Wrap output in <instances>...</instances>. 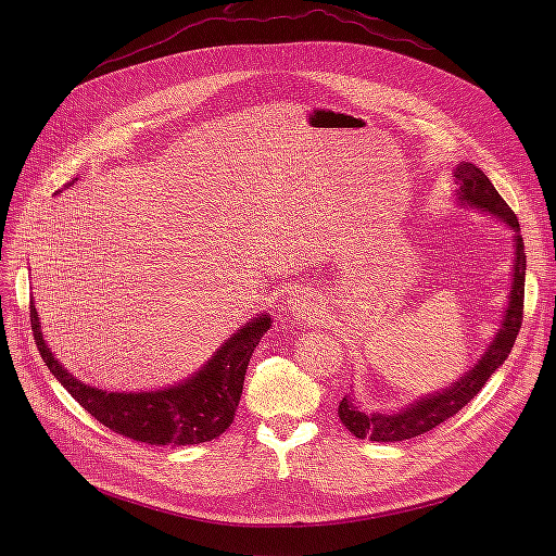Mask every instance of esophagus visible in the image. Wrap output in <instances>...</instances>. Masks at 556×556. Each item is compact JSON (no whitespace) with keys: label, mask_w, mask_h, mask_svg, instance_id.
<instances>
[{"label":"esophagus","mask_w":556,"mask_h":556,"mask_svg":"<svg viewBox=\"0 0 556 556\" xmlns=\"http://www.w3.org/2000/svg\"><path fill=\"white\" fill-rule=\"evenodd\" d=\"M288 308L293 311V315H295L298 319H306V317L311 315V311H313V304H311L308 295H304V290H300V293L290 295V300H288Z\"/></svg>","instance_id":"obj_1"}]
</instances>
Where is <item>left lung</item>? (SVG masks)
I'll list each match as a JSON object with an SVG mask.
<instances>
[{
  "mask_svg": "<svg viewBox=\"0 0 556 556\" xmlns=\"http://www.w3.org/2000/svg\"><path fill=\"white\" fill-rule=\"evenodd\" d=\"M455 185L459 202L466 207H476L480 212H489L493 216L503 218L509 227L520 231L518 218L514 210L503 200V195L495 191L486 175L471 162H464L455 168ZM516 258H514V281L509 290V306L503 317V327L498 336L493 338L484 356L478 361V365L459 376V381L451 386L444 392H437L432 396H426L410 407H403L401 413L394 415H365L358 403L352 396H344L338 405L340 421L346 426L358 440H371V442H403L419 437L446 419L455 417L462 407L471 399L478 396V392L484 388V383L491 378V374L498 369L516 342V336L522 325V300H525V243L520 233H516Z\"/></svg>",
  "mask_w": 556,
  "mask_h": 556,
  "instance_id": "obj_1",
  "label": "left lung"
}]
</instances>
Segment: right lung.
I'll return each mask as SVG.
<instances>
[{"label": "right lung", "mask_w": 556, "mask_h": 556, "mask_svg": "<svg viewBox=\"0 0 556 556\" xmlns=\"http://www.w3.org/2000/svg\"><path fill=\"white\" fill-rule=\"evenodd\" d=\"M28 317L42 361L85 410L112 432L153 446H191L220 437L239 407L254 349L273 327L270 315H258L233 333L189 381L168 390L126 394L90 388L67 374L42 340L34 304Z\"/></svg>", "instance_id": "1"}]
</instances>
